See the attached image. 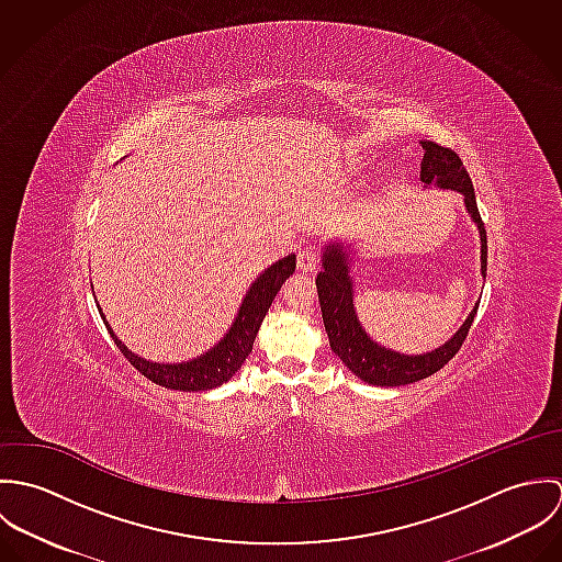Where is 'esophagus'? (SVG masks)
<instances>
[{
  "mask_svg": "<svg viewBox=\"0 0 562 562\" xmlns=\"http://www.w3.org/2000/svg\"><path fill=\"white\" fill-rule=\"evenodd\" d=\"M296 263H299V270H303V272H316L321 266V257L312 246H307V248L299 250Z\"/></svg>",
  "mask_w": 562,
  "mask_h": 562,
  "instance_id": "esophagus-1",
  "label": "esophagus"
}]
</instances>
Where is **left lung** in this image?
I'll list each match as a JSON object with an SVG mask.
<instances>
[{"label":"left lung","instance_id":"obj_1","mask_svg":"<svg viewBox=\"0 0 562 562\" xmlns=\"http://www.w3.org/2000/svg\"><path fill=\"white\" fill-rule=\"evenodd\" d=\"M424 149L419 179L424 188L437 186L443 190H457L463 194L468 214L479 227L481 234V272L486 277V232L482 223L481 212L476 205V194L472 179L463 166L461 158L437 143L422 140ZM350 248L344 241L326 244L322 250V270L316 279L318 299H321L322 321L328 335L330 350L341 359V363L363 383L379 387H401L408 383H417L435 372H439L463 346L470 326L476 318L479 303L472 314L465 318L463 326L439 348L424 355H401L392 348L379 346L363 330L352 305V277L348 252Z\"/></svg>","mask_w":562,"mask_h":562}]
</instances>
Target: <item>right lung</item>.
Masks as SVG:
<instances>
[{"label":"right lung","mask_w":562,"mask_h":562,"mask_svg":"<svg viewBox=\"0 0 562 562\" xmlns=\"http://www.w3.org/2000/svg\"><path fill=\"white\" fill-rule=\"evenodd\" d=\"M296 270V255H288L279 261H274L270 268H266L248 288L244 301H241L240 312L227 335L207 352L192 361L183 363H154L147 361L138 355H134L110 328L105 321L101 307L99 314L105 322L114 344L119 350L125 355V359L149 381L156 385L168 387V390H179V392H207L214 390L223 383H227L238 370L246 357L252 350V341L257 337V330L261 322L266 318L277 292L285 283V279Z\"/></svg>","instance_id":"1"}]
</instances>
